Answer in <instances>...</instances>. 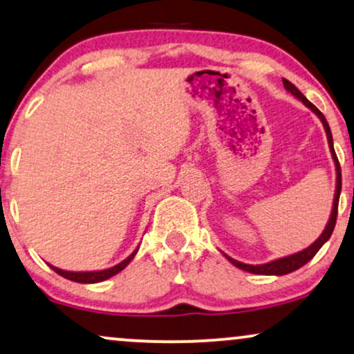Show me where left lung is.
<instances>
[{
  "label": "left lung",
  "mask_w": 354,
  "mask_h": 354,
  "mask_svg": "<svg viewBox=\"0 0 354 354\" xmlns=\"http://www.w3.org/2000/svg\"><path fill=\"white\" fill-rule=\"evenodd\" d=\"M283 86L284 89L288 91V93H291L295 95L296 99H299L302 104L306 105V107H309L312 112L315 113L320 118V122H322L324 125V130L327 133V140H328V148H330V153H332V158H333V162H335V171H337V187H335V198H333V206H332V214H330V219L327 223V226H325L324 232L320 234V237L317 241L314 242V244H310L307 249L297 252V254H292V255H288V257H283V259H278V260H273V261H268V263H263V265H247V263H242V261H237L231 259V257H227L224 254V257L231 261L234 267L244 270V272H249V273H255V274H277V277H281V274H288L291 272H295V270L304 267V265L309 261L312 257H314L317 252L320 250V247H322L325 242L328 241L330 236H332L333 232V227H335V223H337V214H338V200H339V192H342V169H339V162H338V158L337 154H335V149H333V138H332V131H330V127L327 120H325L324 113L320 112V110L315 107L314 104L309 102V100L306 99V95L301 93L297 87L292 84V82H289L288 80H283Z\"/></svg>",
  "instance_id": "8db88e82"
}]
</instances>
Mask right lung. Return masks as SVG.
I'll return each instance as SVG.
<instances>
[{
  "label": "right lung",
  "mask_w": 354,
  "mask_h": 354,
  "mask_svg": "<svg viewBox=\"0 0 354 354\" xmlns=\"http://www.w3.org/2000/svg\"><path fill=\"white\" fill-rule=\"evenodd\" d=\"M136 250H133V254L130 257H127L125 260L120 261V263L115 265V267H110L107 270H99V272H66V270H59L57 267H53V265H50L52 267L53 272H57L58 274H62L63 278L66 279H71V281H76V283H84V284H91V283H100V281H105V279L115 277L117 273H120L123 268L127 267L128 263L133 260V257L136 255Z\"/></svg>",
  "instance_id": "right-lung-1"
}]
</instances>
